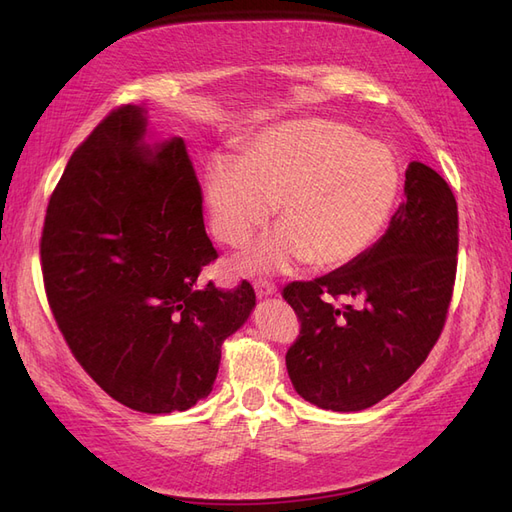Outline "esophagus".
I'll use <instances>...</instances> for the list:
<instances>
[{"mask_svg": "<svg viewBox=\"0 0 512 512\" xmlns=\"http://www.w3.org/2000/svg\"><path fill=\"white\" fill-rule=\"evenodd\" d=\"M254 290L258 294V299H267V297H275L277 288L269 282H254Z\"/></svg>", "mask_w": 512, "mask_h": 512, "instance_id": "1", "label": "esophagus"}]
</instances>
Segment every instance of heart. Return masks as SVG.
<instances>
[{
    "label": "heart",
    "mask_w": 512,
    "mask_h": 512,
    "mask_svg": "<svg viewBox=\"0 0 512 512\" xmlns=\"http://www.w3.org/2000/svg\"><path fill=\"white\" fill-rule=\"evenodd\" d=\"M401 175L393 151L346 123L297 119L256 136L241 160L215 158L205 200L218 241L241 247L280 203L284 228L254 245L241 267L282 273L297 262L342 267L389 222Z\"/></svg>",
    "instance_id": "obj_1"
}]
</instances>
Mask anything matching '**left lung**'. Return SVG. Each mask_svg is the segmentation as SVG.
Here are the masks:
<instances>
[{"label":"left lung","instance_id":"1","mask_svg":"<svg viewBox=\"0 0 512 512\" xmlns=\"http://www.w3.org/2000/svg\"><path fill=\"white\" fill-rule=\"evenodd\" d=\"M404 194L389 228L361 256L284 288L301 320L288 376L322 410L378 404L421 367L442 333L457 271V203L423 162L408 164Z\"/></svg>","mask_w":512,"mask_h":512}]
</instances>
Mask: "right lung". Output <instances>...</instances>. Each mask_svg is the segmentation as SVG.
I'll return each mask as SVG.
<instances>
[{"label": "right lung", "instance_id": "obj_1", "mask_svg": "<svg viewBox=\"0 0 512 512\" xmlns=\"http://www.w3.org/2000/svg\"><path fill=\"white\" fill-rule=\"evenodd\" d=\"M121 106L72 153L46 209L44 288L66 342L119 404L183 412L213 391L222 344L256 307L243 282L198 284L218 258L183 138L149 143Z\"/></svg>", "mask_w": 512, "mask_h": 512}]
</instances>
